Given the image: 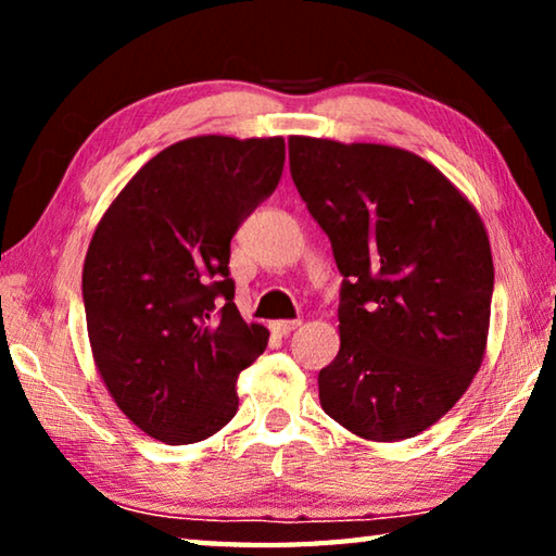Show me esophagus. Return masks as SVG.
<instances>
[{
  "label": "esophagus",
  "mask_w": 556,
  "mask_h": 556,
  "mask_svg": "<svg viewBox=\"0 0 556 556\" xmlns=\"http://www.w3.org/2000/svg\"><path fill=\"white\" fill-rule=\"evenodd\" d=\"M299 326H301V321H271L269 324L271 333H277V336H289L291 331H296Z\"/></svg>",
  "instance_id": "34e87169"
}]
</instances>
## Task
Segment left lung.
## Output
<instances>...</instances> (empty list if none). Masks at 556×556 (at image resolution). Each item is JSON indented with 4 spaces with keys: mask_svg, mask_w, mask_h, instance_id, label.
Listing matches in <instances>:
<instances>
[{
    "mask_svg": "<svg viewBox=\"0 0 556 556\" xmlns=\"http://www.w3.org/2000/svg\"><path fill=\"white\" fill-rule=\"evenodd\" d=\"M291 178L341 269V351L318 372L328 417L368 441L417 437L464 397L491 328L485 225L427 159L289 137Z\"/></svg>",
    "mask_w": 556,
    "mask_h": 556,
    "instance_id": "8db88e82",
    "label": "left lung"
}]
</instances>
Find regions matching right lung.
Returning <instances> with one entry per match:
<instances>
[{"mask_svg": "<svg viewBox=\"0 0 556 556\" xmlns=\"http://www.w3.org/2000/svg\"><path fill=\"white\" fill-rule=\"evenodd\" d=\"M281 168V137L181 139L129 178L92 232L83 265L92 361L131 425L168 446L228 425L240 372L267 348V328L235 306L228 262L235 230Z\"/></svg>", "mask_w": 556, "mask_h": 556, "instance_id": "add662e5", "label": "right lung"}]
</instances>
